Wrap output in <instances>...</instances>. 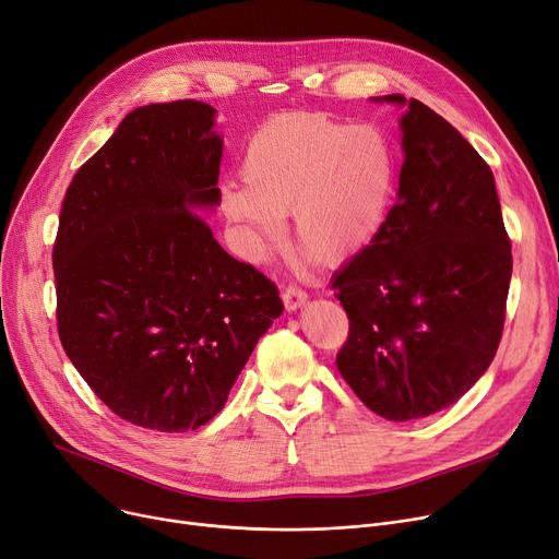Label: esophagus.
Segmentation results:
<instances>
[{
    "instance_id": "34e87169",
    "label": "esophagus",
    "mask_w": 559,
    "mask_h": 559,
    "mask_svg": "<svg viewBox=\"0 0 559 559\" xmlns=\"http://www.w3.org/2000/svg\"><path fill=\"white\" fill-rule=\"evenodd\" d=\"M308 301V292L297 287V285H287L283 289V304H285V310H299L304 304Z\"/></svg>"
}]
</instances>
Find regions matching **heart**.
Segmentation results:
<instances>
[{"label": "heart", "mask_w": 559, "mask_h": 559, "mask_svg": "<svg viewBox=\"0 0 559 559\" xmlns=\"http://www.w3.org/2000/svg\"><path fill=\"white\" fill-rule=\"evenodd\" d=\"M242 183L222 190L224 217L249 255L264 253L292 213L295 235L321 262H344L383 228L396 186V156L376 124L324 112H287L247 142Z\"/></svg>", "instance_id": "heart-1"}]
</instances>
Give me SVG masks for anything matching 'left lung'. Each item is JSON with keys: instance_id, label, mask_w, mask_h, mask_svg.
<instances>
[{"instance_id": "obj_1", "label": "left lung", "mask_w": 559, "mask_h": 559, "mask_svg": "<svg viewBox=\"0 0 559 559\" xmlns=\"http://www.w3.org/2000/svg\"><path fill=\"white\" fill-rule=\"evenodd\" d=\"M399 194L373 242L333 276L348 314L337 369L390 421L453 405L503 335L512 249L493 174L442 115L403 95Z\"/></svg>"}]
</instances>
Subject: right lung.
Returning <instances> with one entry per match:
<instances>
[{
  "mask_svg": "<svg viewBox=\"0 0 559 559\" xmlns=\"http://www.w3.org/2000/svg\"><path fill=\"white\" fill-rule=\"evenodd\" d=\"M213 124L194 99L131 110L74 174L53 242L68 358L117 417L160 432L209 424L283 312L197 215L222 201Z\"/></svg>",
  "mask_w": 559,
  "mask_h": 559,
  "instance_id": "right-lung-1",
  "label": "right lung"
}]
</instances>
